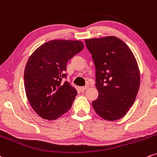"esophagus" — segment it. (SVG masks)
<instances>
[{
	"label": "esophagus",
	"mask_w": 157,
	"mask_h": 157,
	"mask_svg": "<svg viewBox=\"0 0 157 157\" xmlns=\"http://www.w3.org/2000/svg\"><path fill=\"white\" fill-rule=\"evenodd\" d=\"M88 88H89V86H81V87H79V90H81V91H84V90H87Z\"/></svg>",
	"instance_id": "1"
}]
</instances>
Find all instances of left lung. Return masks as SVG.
<instances>
[{"instance_id":"1","label":"left lung","mask_w":157,"mask_h":157,"mask_svg":"<svg viewBox=\"0 0 157 157\" xmlns=\"http://www.w3.org/2000/svg\"><path fill=\"white\" fill-rule=\"evenodd\" d=\"M95 67L98 97L92 102L95 112L106 121L122 118L132 107L140 84V74L133 53L113 36L86 39Z\"/></svg>"}]
</instances>
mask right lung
<instances>
[{"label":"right lung","instance_id":"add662e5","mask_svg":"<svg viewBox=\"0 0 157 157\" xmlns=\"http://www.w3.org/2000/svg\"><path fill=\"white\" fill-rule=\"evenodd\" d=\"M78 40H54L42 44L29 56L24 71V86L28 101L42 118L53 121L70 109L77 90L66 77L67 63L82 51Z\"/></svg>","mask_w":157,"mask_h":157}]
</instances>
